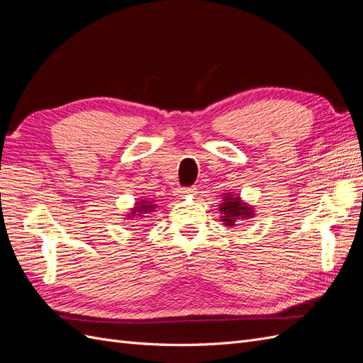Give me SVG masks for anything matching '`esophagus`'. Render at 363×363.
<instances>
[{"instance_id":"1","label":"esophagus","mask_w":363,"mask_h":363,"mask_svg":"<svg viewBox=\"0 0 363 363\" xmlns=\"http://www.w3.org/2000/svg\"><path fill=\"white\" fill-rule=\"evenodd\" d=\"M179 192H180V195H192L196 191H195V188H182Z\"/></svg>"}]
</instances>
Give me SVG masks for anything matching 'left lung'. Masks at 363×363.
Listing matches in <instances>:
<instances>
[{
    "instance_id": "8db88e82",
    "label": "left lung",
    "mask_w": 363,
    "mask_h": 363,
    "mask_svg": "<svg viewBox=\"0 0 363 363\" xmlns=\"http://www.w3.org/2000/svg\"><path fill=\"white\" fill-rule=\"evenodd\" d=\"M223 199L224 200L219 204V212H221V221L227 227H233L238 221H242V219H248L255 215L252 207L240 200L238 195L225 192Z\"/></svg>"
}]
</instances>
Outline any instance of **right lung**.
<instances>
[{
	"label": "right lung",
	"instance_id": "obj_1",
	"mask_svg": "<svg viewBox=\"0 0 363 363\" xmlns=\"http://www.w3.org/2000/svg\"><path fill=\"white\" fill-rule=\"evenodd\" d=\"M156 207H157V204H155V201H150V200H140V201H136L135 207L131 208V212L127 215V218L144 216V213L155 212V208H156Z\"/></svg>",
	"mask_w": 363,
	"mask_h": 363
}]
</instances>
